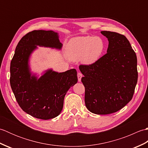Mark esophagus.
Returning <instances> with one entry per match:
<instances>
[{
    "label": "esophagus",
    "mask_w": 148,
    "mask_h": 148,
    "mask_svg": "<svg viewBox=\"0 0 148 148\" xmlns=\"http://www.w3.org/2000/svg\"><path fill=\"white\" fill-rule=\"evenodd\" d=\"M83 77V74L81 73V72H78L77 73V79H78V81L79 82H81V78Z\"/></svg>",
    "instance_id": "obj_1"
}]
</instances>
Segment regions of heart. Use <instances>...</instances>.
<instances>
[{"label": "heart", "instance_id": "heart-1", "mask_svg": "<svg viewBox=\"0 0 148 148\" xmlns=\"http://www.w3.org/2000/svg\"><path fill=\"white\" fill-rule=\"evenodd\" d=\"M104 49V42L99 37H76L66 46L65 55L71 61L81 60L83 64L91 65L101 58Z\"/></svg>", "mask_w": 148, "mask_h": 148}]
</instances>
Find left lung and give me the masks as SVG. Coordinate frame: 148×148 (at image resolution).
I'll use <instances>...</instances> for the list:
<instances>
[{"label":"left lung","mask_w":148,"mask_h":148,"mask_svg":"<svg viewBox=\"0 0 148 148\" xmlns=\"http://www.w3.org/2000/svg\"><path fill=\"white\" fill-rule=\"evenodd\" d=\"M109 41L107 53L95 64L79 66L86 108L96 114L115 112L132 99L137 83V56L127 37L100 32Z\"/></svg>","instance_id":"obj_1"}]
</instances>
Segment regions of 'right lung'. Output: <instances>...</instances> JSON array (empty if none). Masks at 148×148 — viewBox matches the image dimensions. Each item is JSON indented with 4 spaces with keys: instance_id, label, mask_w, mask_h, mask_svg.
I'll use <instances>...</instances> for the list:
<instances>
[{
    "instance_id": "right-lung-1",
    "label": "right lung",
    "mask_w": 148,
    "mask_h": 148,
    "mask_svg": "<svg viewBox=\"0 0 148 148\" xmlns=\"http://www.w3.org/2000/svg\"><path fill=\"white\" fill-rule=\"evenodd\" d=\"M58 33L34 30L23 36L16 48L10 66V84L19 106L33 117L49 119L58 116L67 91L77 82L75 69L58 72L52 69L39 76L31 71L30 58L38 47L61 50Z\"/></svg>"
}]
</instances>
